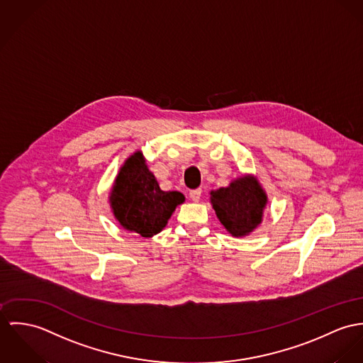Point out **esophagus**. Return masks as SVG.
I'll return each instance as SVG.
<instances>
[{
	"mask_svg": "<svg viewBox=\"0 0 363 363\" xmlns=\"http://www.w3.org/2000/svg\"><path fill=\"white\" fill-rule=\"evenodd\" d=\"M189 196H191L192 201H199L201 196V189H194V191H191V192H189Z\"/></svg>",
	"mask_w": 363,
	"mask_h": 363,
	"instance_id": "1",
	"label": "esophagus"
}]
</instances>
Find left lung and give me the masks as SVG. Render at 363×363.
<instances>
[{
	"instance_id": "left-lung-1",
	"label": "left lung",
	"mask_w": 363,
	"mask_h": 363,
	"mask_svg": "<svg viewBox=\"0 0 363 363\" xmlns=\"http://www.w3.org/2000/svg\"><path fill=\"white\" fill-rule=\"evenodd\" d=\"M210 201L224 228L233 237H245L262 223L267 195L253 175H243L211 191Z\"/></svg>"
}]
</instances>
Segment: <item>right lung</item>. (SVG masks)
<instances>
[{"label":"right lung","mask_w":363,"mask_h":363,"mask_svg":"<svg viewBox=\"0 0 363 363\" xmlns=\"http://www.w3.org/2000/svg\"><path fill=\"white\" fill-rule=\"evenodd\" d=\"M184 201L181 192L160 189L142 152H135L125 160L110 194V206L117 221L143 238L159 234L175 207Z\"/></svg>","instance_id":"add662e5"}]
</instances>
